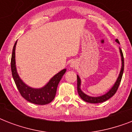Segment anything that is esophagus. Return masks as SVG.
I'll return each mask as SVG.
<instances>
[{"mask_svg":"<svg viewBox=\"0 0 132 132\" xmlns=\"http://www.w3.org/2000/svg\"><path fill=\"white\" fill-rule=\"evenodd\" d=\"M77 65V63L76 61H72V62H70V68H75Z\"/></svg>","mask_w":132,"mask_h":132,"instance_id":"34e87169","label":"esophagus"}]
</instances>
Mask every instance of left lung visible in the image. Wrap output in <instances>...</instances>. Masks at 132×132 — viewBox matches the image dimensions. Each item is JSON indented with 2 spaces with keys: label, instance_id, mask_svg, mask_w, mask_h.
<instances>
[{
  "label": "left lung",
  "instance_id": "left-lung-1",
  "mask_svg": "<svg viewBox=\"0 0 132 132\" xmlns=\"http://www.w3.org/2000/svg\"><path fill=\"white\" fill-rule=\"evenodd\" d=\"M115 42H117L118 44L119 43V41L118 39L115 40ZM119 51H120V55H121V68L120 72L117 79L116 80L115 83L112 86V87L110 89V90L105 94L101 95V96H89L88 94L83 92L81 89V81L78 75H77V92L81 98H82L83 100L85 101L86 102L90 103H102L104 102L105 101L108 100L109 98H111L114 94L116 93L117 90H118V88L119 86V84L121 83V79H122V76L123 74V70H124V58H123V55L122 50L121 49V48L119 47Z\"/></svg>",
  "mask_w": 132,
  "mask_h": 132
}]
</instances>
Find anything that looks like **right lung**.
<instances>
[{"instance_id": "right-lung-1", "label": "right lung", "mask_w": 132, "mask_h": 132, "mask_svg": "<svg viewBox=\"0 0 132 132\" xmlns=\"http://www.w3.org/2000/svg\"><path fill=\"white\" fill-rule=\"evenodd\" d=\"M17 41L13 46L11 60L12 77L22 96L29 102L37 105H46L53 100L55 96L57 86L61 79L66 71L64 68L50 79L44 86L41 88H32L22 80L18 73L15 64V46Z\"/></svg>"}]
</instances>
